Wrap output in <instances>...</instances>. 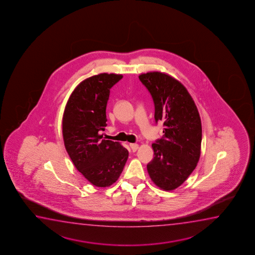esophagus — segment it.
Instances as JSON below:
<instances>
[{
  "label": "esophagus",
  "mask_w": 255,
  "mask_h": 255,
  "mask_svg": "<svg viewBox=\"0 0 255 255\" xmlns=\"http://www.w3.org/2000/svg\"><path fill=\"white\" fill-rule=\"evenodd\" d=\"M129 147H130V149H131L133 152H135L138 149V144L137 143H129Z\"/></svg>",
  "instance_id": "obj_1"
}]
</instances>
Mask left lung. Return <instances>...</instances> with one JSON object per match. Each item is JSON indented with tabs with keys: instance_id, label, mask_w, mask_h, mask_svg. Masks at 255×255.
Wrapping results in <instances>:
<instances>
[{
	"instance_id": "left-lung-1",
	"label": "left lung",
	"mask_w": 255,
	"mask_h": 255,
	"mask_svg": "<svg viewBox=\"0 0 255 255\" xmlns=\"http://www.w3.org/2000/svg\"><path fill=\"white\" fill-rule=\"evenodd\" d=\"M155 106V121L164 123L163 137L151 144L154 157L147 171L164 191L178 188L197 166L202 126L199 111L186 88L174 77L158 71L141 74Z\"/></svg>"
}]
</instances>
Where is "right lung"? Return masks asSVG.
Here are the masks:
<instances>
[{"instance_id":"1","label":"right lung","mask_w":255,"mask_h":255,"mask_svg":"<svg viewBox=\"0 0 255 255\" xmlns=\"http://www.w3.org/2000/svg\"><path fill=\"white\" fill-rule=\"evenodd\" d=\"M122 75L102 73L81 82L63 117L64 145L77 170L92 185L108 187L119 179L129 156L119 142L103 139L111 88Z\"/></svg>"}]
</instances>
